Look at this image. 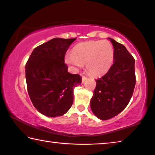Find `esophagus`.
<instances>
[{"label": "esophagus", "mask_w": 155, "mask_h": 155, "mask_svg": "<svg viewBox=\"0 0 155 155\" xmlns=\"http://www.w3.org/2000/svg\"><path fill=\"white\" fill-rule=\"evenodd\" d=\"M87 77H85V76H83V77H82V82L83 83L84 82L85 80H87Z\"/></svg>", "instance_id": "1"}]
</instances>
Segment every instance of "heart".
<instances>
[{"label":"heart","instance_id":"1","mask_svg":"<svg viewBox=\"0 0 155 155\" xmlns=\"http://www.w3.org/2000/svg\"><path fill=\"white\" fill-rule=\"evenodd\" d=\"M114 51L108 41H90L76 45L72 53L67 54L64 61L74 69L86 65L87 72L92 76L106 73L114 61Z\"/></svg>","mask_w":155,"mask_h":155}]
</instances>
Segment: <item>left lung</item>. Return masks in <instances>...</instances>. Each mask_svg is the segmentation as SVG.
Here are the masks:
<instances>
[{"label": "left lung", "instance_id": "8db88e82", "mask_svg": "<svg viewBox=\"0 0 155 155\" xmlns=\"http://www.w3.org/2000/svg\"><path fill=\"white\" fill-rule=\"evenodd\" d=\"M109 39L114 47V61L108 72L96 80L90 101L92 112L101 120L111 119L126 108L136 83L133 56L124 45Z\"/></svg>", "mask_w": 155, "mask_h": 155}]
</instances>
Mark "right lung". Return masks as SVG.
<instances>
[{
    "mask_svg": "<svg viewBox=\"0 0 155 155\" xmlns=\"http://www.w3.org/2000/svg\"><path fill=\"white\" fill-rule=\"evenodd\" d=\"M77 38H54L34 49L25 65L29 98L38 111L47 117L62 116L73 104V88L81 83L64 63L66 51Z\"/></svg>",
    "mask_w": 155,
    "mask_h": 155,
    "instance_id": "add662e5",
    "label": "right lung"
}]
</instances>
